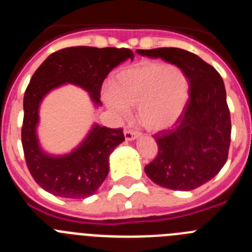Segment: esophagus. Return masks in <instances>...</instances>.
Returning a JSON list of instances; mask_svg holds the SVG:
<instances>
[{
	"label": "esophagus",
	"instance_id": "esophagus-1",
	"mask_svg": "<svg viewBox=\"0 0 252 252\" xmlns=\"http://www.w3.org/2000/svg\"><path fill=\"white\" fill-rule=\"evenodd\" d=\"M125 140L126 141H132V140H136L139 137V133L135 132L132 130H125Z\"/></svg>",
	"mask_w": 252,
	"mask_h": 252
}]
</instances>
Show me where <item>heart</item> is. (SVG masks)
Returning a JSON list of instances; mask_svg holds the SVG:
<instances>
[{
    "label": "heart",
    "instance_id": "obj_1",
    "mask_svg": "<svg viewBox=\"0 0 252 252\" xmlns=\"http://www.w3.org/2000/svg\"><path fill=\"white\" fill-rule=\"evenodd\" d=\"M189 98V81L182 69L162 62H142L113 77L103 101L120 117L136 106V117L149 131H162L179 120Z\"/></svg>",
    "mask_w": 252,
    "mask_h": 252
}]
</instances>
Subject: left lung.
Returning <instances> with one entry per match:
<instances>
[{
  "mask_svg": "<svg viewBox=\"0 0 252 252\" xmlns=\"http://www.w3.org/2000/svg\"><path fill=\"white\" fill-rule=\"evenodd\" d=\"M182 69L189 81V101L170 130L155 135L157 158L145 166L154 183L173 190H192L218 174L231 142V117L220 73L198 55L178 48L136 50Z\"/></svg>",
  "mask_w": 252,
  "mask_h": 252,
  "instance_id": "8db88e82",
  "label": "left lung"
}]
</instances>
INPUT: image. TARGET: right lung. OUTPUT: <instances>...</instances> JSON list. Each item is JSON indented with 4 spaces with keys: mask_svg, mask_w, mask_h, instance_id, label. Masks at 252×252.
<instances>
[{
    "mask_svg": "<svg viewBox=\"0 0 252 252\" xmlns=\"http://www.w3.org/2000/svg\"><path fill=\"white\" fill-rule=\"evenodd\" d=\"M133 60L130 49L74 46L49 55L36 69L24 95L21 139L31 175L44 190L57 197L81 199L94 194L110 170V155L125 141L122 128L93 124L81 144L70 153L53 155L37 136L40 104L51 91L65 84L81 87L94 107L102 106L104 78L125 60Z\"/></svg>",
    "mask_w": 252,
    "mask_h": 252,
    "instance_id": "add662e5",
    "label": "right lung"
}]
</instances>
